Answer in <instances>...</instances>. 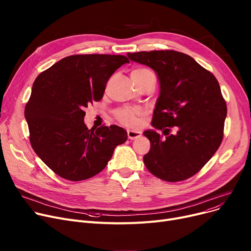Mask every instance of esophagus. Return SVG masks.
Here are the masks:
<instances>
[{"mask_svg":"<svg viewBox=\"0 0 251 251\" xmlns=\"http://www.w3.org/2000/svg\"><path fill=\"white\" fill-rule=\"evenodd\" d=\"M127 135H128V138L129 139H136L138 138L141 133L139 132V131H135V130H128L127 131Z\"/></svg>","mask_w":251,"mask_h":251,"instance_id":"1","label":"esophagus"}]
</instances>
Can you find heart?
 <instances>
[{
    "label": "heart",
    "mask_w": 251,
    "mask_h": 251,
    "mask_svg": "<svg viewBox=\"0 0 251 251\" xmlns=\"http://www.w3.org/2000/svg\"><path fill=\"white\" fill-rule=\"evenodd\" d=\"M151 73L152 72L147 68H137L131 72V75H134L136 77H143ZM140 114L141 112L138 109L121 108L116 111V118L121 123L127 126H135L138 123V117Z\"/></svg>",
    "instance_id": "obj_1"
}]
</instances>
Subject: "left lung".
<instances>
[{"label":"left lung","mask_w":251,"mask_h":251,"mask_svg":"<svg viewBox=\"0 0 251 251\" xmlns=\"http://www.w3.org/2000/svg\"><path fill=\"white\" fill-rule=\"evenodd\" d=\"M127 56L151 67L160 82L151 121L154 129L143 132L151 141V150L143 156L146 167L168 182L190 178L210 160L223 140L227 104L218 80L180 51H137ZM173 126L176 133L170 135Z\"/></svg>","instance_id":"8db88e82"}]
</instances>
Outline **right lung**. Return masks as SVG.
<instances>
[{"instance_id": "obj_1", "label": "right lung", "mask_w": 251, "mask_h": 251, "mask_svg": "<svg viewBox=\"0 0 251 251\" xmlns=\"http://www.w3.org/2000/svg\"><path fill=\"white\" fill-rule=\"evenodd\" d=\"M129 60L121 55H73L39 74L25 105L29 140L51 171L70 181L102 171L114 150L127 140L126 130L84 124L89 103L102 99L113 73Z\"/></svg>"}]
</instances>
